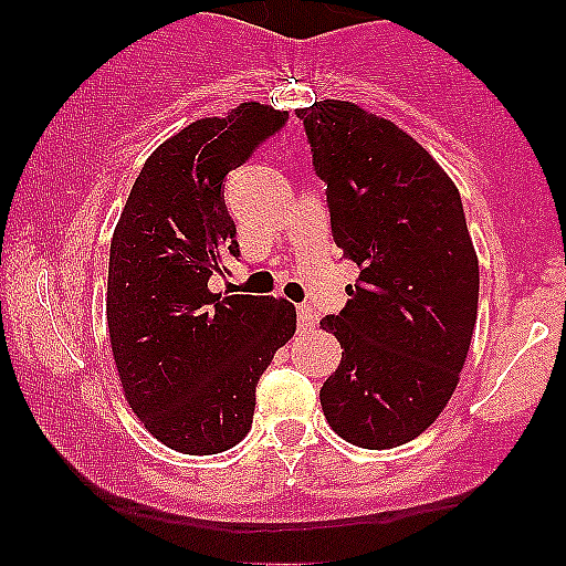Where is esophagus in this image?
Wrapping results in <instances>:
<instances>
[{
    "label": "esophagus",
    "mask_w": 566,
    "mask_h": 566,
    "mask_svg": "<svg viewBox=\"0 0 566 566\" xmlns=\"http://www.w3.org/2000/svg\"><path fill=\"white\" fill-rule=\"evenodd\" d=\"M316 324V314L311 305H297V327L301 329H311Z\"/></svg>",
    "instance_id": "1"
}]
</instances>
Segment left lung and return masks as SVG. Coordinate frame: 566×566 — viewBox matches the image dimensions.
<instances>
[{
    "instance_id": "left-lung-1",
    "label": "left lung",
    "mask_w": 566,
    "mask_h": 566,
    "mask_svg": "<svg viewBox=\"0 0 566 566\" xmlns=\"http://www.w3.org/2000/svg\"><path fill=\"white\" fill-rule=\"evenodd\" d=\"M327 184L343 258L359 265L322 329L343 359L319 399L340 439L391 450L426 431L458 388L479 308L463 201L439 161L391 119L348 101L297 108Z\"/></svg>"
}]
</instances>
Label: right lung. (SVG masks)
Segmentation results:
<instances>
[{
  "instance_id": "1",
  "label": "right lung",
  "mask_w": 566,
  "mask_h": 566,
  "mask_svg": "<svg viewBox=\"0 0 566 566\" xmlns=\"http://www.w3.org/2000/svg\"><path fill=\"white\" fill-rule=\"evenodd\" d=\"M290 114L242 103L205 116L146 159L114 229L106 319L122 388L154 439L218 454L247 437L255 386L295 335L284 297L207 290L239 258L220 193L226 175L287 125Z\"/></svg>"
}]
</instances>
